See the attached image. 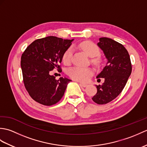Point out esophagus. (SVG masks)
I'll use <instances>...</instances> for the list:
<instances>
[{
  "instance_id": "1",
  "label": "esophagus",
  "mask_w": 147,
  "mask_h": 147,
  "mask_svg": "<svg viewBox=\"0 0 147 147\" xmlns=\"http://www.w3.org/2000/svg\"><path fill=\"white\" fill-rule=\"evenodd\" d=\"M80 85L82 87H86L88 86V85H86V84L85 83H80Z\"/></svg>"
}]
</instances>
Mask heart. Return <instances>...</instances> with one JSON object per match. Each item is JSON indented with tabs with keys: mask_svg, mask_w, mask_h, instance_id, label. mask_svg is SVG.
<instances>
[{
	"mask_svg": "<svg viewBox=\"0 0 147 147\" xmlns=\"http://www.w3.org/2000/svg\"><path fill=\"white\" fill-rule=\"evenodd\" d=\"M78 47L81 49L85 54L90 57H94L97 56L99 53V49L95 43L90 41H84L80 43L78 45ZM73 50L71 48L67 49L65 52L62 56V61L64 63L69 64L71 61ZM93 74V71L90 68L85 67H72L68 70V75L72 79L79 81V82H85L89 80V78Z\"/></svg>",
	"mask_w": 147,
	"mask_h": 147,
	"instance_id": "obj_1",
	"label": "heart"
}]
</instances>
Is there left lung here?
<instances>
[{
  "mask_svg": "<svg viewBox=\"0 0 147 147\" xmlns=\"http://www.w3.org/2000/svg\"><path fill=\"white\" fill-rule=\"evenodd\" d=\"M97 45L104 52L107 63L96 78H104L102 85H96L97 92L93 102L105 104L113 100L123 91L131 75V63L128 52L124 47L111 38L102 37Z\"/></svg>",
  "mask_w": 147,
  "mask_h": 147,
  "instance_id": "8db88e82",
  "label": "left lung"
}]
</instances>
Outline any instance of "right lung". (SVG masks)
<instances>
[{"label":"right lung","instance_id":"add662e5","mask_svg":"<svg viewBox=\"0 0 147 147\" xmlns=\"http://www.w3.org/2000/svg\"><path fill=\"white\" fill-rule=\"evenodd\" d=\"M73 40L50 36L36 40L28 47L21 58L24 86L34 100L44 105H52L63 96L71 80L61 77L55 80L51 71L60 72L61 62Z\"/></svg>","mask_w":147,"mask_h":147}]
</instances>
